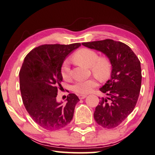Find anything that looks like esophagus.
Here are the masks:
<instances>
[{
    "label": "esophagus",
    "instance_id": "obj_1",
    "mask_svg": "<svg viewBox=\"0 0 155 155\" xmlns=\"http://www.w3.org/2000/svg\"><path fill=\"white\" fill-rule=\"evenodd\" d=\"M86 96H87L86 95H78V98L81 99V100H82V99L86 98Z\"/></svg>",
    "mask_w": 155,
    "mask_h": 155
}]
</instances>
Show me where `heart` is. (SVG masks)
Masks as SVG:
<instances>
[{
  "label": "heart",
  "instance_id": "obj_1",
  "mask_svg": "<svg viewBox=\"0 0 155 155\" xmlns=\"http://www.w3.org/2000/svg\"><path fill=\"white\" fill-rule=\"evenodd\" d=\"M74 62L91 69L95 77L100 80H105L110 75L112 65L110 60L106 57L99 58L96 52L88 48L78 50L72 56ZM61 75L64 80H69L71 77V69L69 62L63 63L61 68ZM97 83L95 78L79 81L76 82L72 87L73 91L79 94L90 93L93 88L97 86Z\"/></svg>",
  "mask_w": 155,
  "mask_h": 155
}]
</instances>
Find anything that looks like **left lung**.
Masks as SVG:
<instances>
[{
    "label": "left lung",
    "instance_id": "obj_1",
    "mask_svg": "<svg viewBox=\"0 0 155 155\" xmlns=\"http://www.w3.org/2000/svg\"><path fill=\"white\" fill-rule=\"evenodd\" d=\"M82 45L102 52L110 61L111 78L100 88L107 96L100 98L93 115L102 127H117L133 112L138 101L142 81L140 60L129 46L112 39Z\"/></svg>",
    "mask_w": 155,
    "mask_h": 155
}]
</instances>
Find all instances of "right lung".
Masks as SVG:
<instances>
[{"instance_id":"right-lung-1","label":"right lung","mask_w":155,"mask_h":155,"mask_svg":"<svg viewBox=\"0 0 155 155\" xmlns=\"http://www.w3.org/2000/svg\"><path fill=\"white\" fill-rule=\"evenodd\" d=\"M79 46V43L42 45L30 51L24 60L19 71L24 105L32 119L45 129H61L73 118L78 97L69 93L65 103L57 102L56 97L58 89L62 88L64 60Z\"/></svg>"}]
</instances>
